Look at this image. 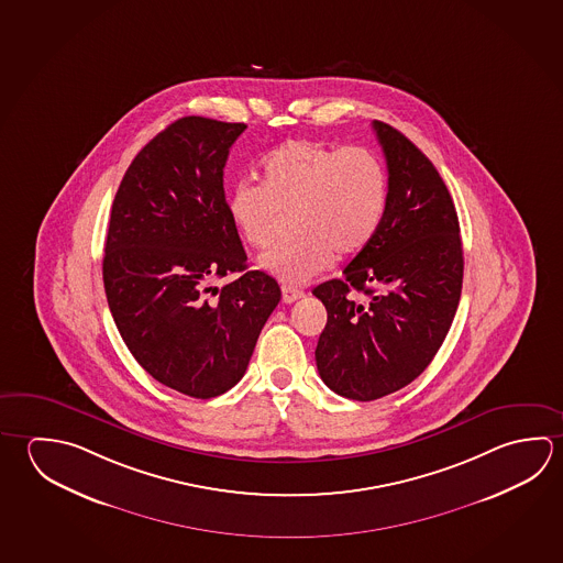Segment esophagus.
I'll use <instances>...</instances> for the list:
<instances>
[{
  "label": "esophagus",
  "mask_w": 563,
  "mask_h": 563,
  "mask_svg": "<svg viewBox=\"0 0 563 563\" xmlns=\"http://www.w3.org/2000/svg\"><path fill=\"white\" fill-rule=\"evenodd\" d=\"M302 296H305L302 290L292 288V286H283V302H285V305H292L296 300H300Z\"/></svg>",
  "instance_id": "34e87169"
}]
</instances>
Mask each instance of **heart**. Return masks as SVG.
I'll list each match as a JSON object with an SVG mask.
<instances>
[{"instance_id": "1", "label": "heart", "mask_w": 563, "mask_h": 563, "mask_svg": "<svg viewBox=\"0 0 563 563\" xmlns=\"http://www.w3.org/2000/svg\"><path fill=\"white\" fill-rule=\"evenodd\" d=\"M389 198L387 169L362 146L332 148L314 140H288L261 162V184L239 181L228 213L255 249L277 239L280 216L292 213L298 238L261 257V267L286 285H306L334 255H360L382 228Z\"/></svg>"}]
</instances>
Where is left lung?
Masks as SVG:
<instances>
[{"label": "left lung", "mask_w": 563, "mask_h": 563, "mask_svg": "<svg viewBox=\"0 0 563 563\" xmlns=\"http://www.w3.org/2000/svg\"><path fill=\"white\" fill-rule=\"evenodd\" d=\"M389 198L374 241L316 286L328 312L316 345L318 374L334 394L374 401L423 374L453 324L463 288V243L443 178L399 130L374 120ZM352 289L364 291L360 306Z\"/></svg>", "instance_id": "8db88e82"}]
</instances>
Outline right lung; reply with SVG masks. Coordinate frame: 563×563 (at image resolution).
Here are the masks:
<instances>
[{
    "label": "right lung",
    "mask_w": 563,
    "mask_h": 563,
    "mask_svg": "<svg viewBox=\"0 0 563 563\" xmlns=\"http://www.w3.org/2000/svg\"><path fill=\"white\" fill-rule=\"evenodd\" d=\"M245 129L176 120L132 159L110 213L102 278L120 335L154 379L198 399L245 375L280 300L275 278L247 271L229 219L223 168ZM229 272L233 284L208 286Z\"/></svg>",
    "instance_id": "obj_1"
}]
</instances>
